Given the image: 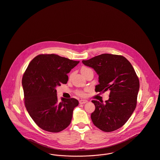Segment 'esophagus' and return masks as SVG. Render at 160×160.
I'll use <instances>...</instances> for the list:
<instances>
[{
    "label": "esophagus",
    "mask_w": 160,
    "mask_h": 160,
    "mask_svg": "<svg viewBox=\"0 0 160 160\" xmlns=\"http://www.w3.org/2000/svg\"><path fill=\"white\" fill-rule=\"evenodd\" d=\"M79 102L80 104H85L86 102H87L88 101L86 99H81V100H79Z\"/></svg>",
    "instance_id": "obj_1"
}]
</instances>
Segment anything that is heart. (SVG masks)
<instances>
[{"label": "heart", "instance_id": "obj_1", "mask_svg": "<svg viewBox=\"0 0 160 160\" xmlns=\"http://www.w3.org/2000/svg\"><path fill=\"white\" fill-rule=\"evenodd\" d=\"M92 70V69L90 68H88V67H87L83 66V67H82V68H81V72L82 74L84 76L85 73H86L87 72H88L89 70ZM72 75H73V73H71V74H70V78H71V77L72 76ZM88 90V88H86L85 90H76V95H78V96H81V97H84V96L86 95L85 92H87Z\"/></svg>", "mask_w": 160, "mask_h": 160}]
</instances>
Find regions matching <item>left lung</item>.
Segmentation results:
<instances>
[{"label":"left lung","mask_w":160,"mask_h":160,"mask_svg":"<svg viewBox=\"0 0 160 160\" xmlns=\"http://www.w3.org/2000/svg\"><path fill=\"white\" fill-rule=\"evenodd\" d=\"M82 63L93 68L99 75L96 92L110 91L106 103L93 100L95 111L91 114L94 125L110 132L125 124L135 110L139 88L138 77L128 59L121 56L102 54Z\"/></svg>","instance_id":"left-lung-1"}]
</instances>
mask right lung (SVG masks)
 I'll return each mask as SVG.
<instances>
[{
	"instance_id": "add662e5",
	"label": "right lung",
	"mask_w": 160,
	"mask_h": 160,
	"mask_svg": "<svg viewBox=\"0 0 160 160\" xmlns=\"http://www.w3.org/2000/svg\"><path fill=\"white\" fill-rule=\"evenodd\" d=\"M79 62L55 54H41L32 59L24 72L22 84L25 106L43 130L56 133L70 125L79 102L63 98L59 101L55 88L67 84V73Z\"/></svg>"
}]
</instances>
